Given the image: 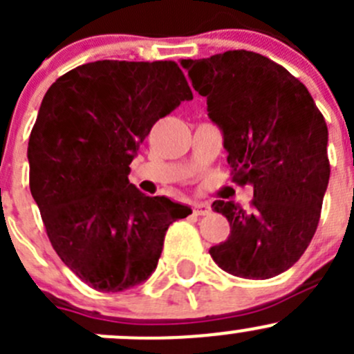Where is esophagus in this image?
Masks as SVG:
<instances>
[{"label":"esophagus","mask_w":354,"mask_h":354,"mask_svg":"<svg viewBox=\"0 0 354 354\" xmlns=\"http://www.w3.org/2000/svg\"><path fill=\"white\" fill-rule=\"evenodd\" d=\"M212 212V207L205 202H197L194 203V214L195 216H209Z\"/></svg>","instance_id":"34e87169"}]
</instances>
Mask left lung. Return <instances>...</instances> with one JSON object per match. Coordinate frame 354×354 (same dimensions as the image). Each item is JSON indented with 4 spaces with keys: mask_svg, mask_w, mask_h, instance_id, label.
I'll return each instance as SVG.
<instances>
[{
    "mask_svg": "<svg viewBox=\"0 0 354 354\" xmlns=\"http://www.w3.org/2000/svg\"><path fill=\"white\" fill-rule=\"evenodd\" d=\"M223 133L233 180L252 185V210L216 200L231 234L209 250L226 272L269 279L312 241L329 185L326 120L305 85L272 59L236 49L181 59Z\"/></svg>",
    "mask_w": 354,
    "mask_h": 354,
    "instance_id": "left-lung-1",
    "label": "left lung"
}]
</instances>
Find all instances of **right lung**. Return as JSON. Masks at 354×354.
<instances>
[{
  "label": "right lung",
  "instance_id": "obj_1",
  "mask_svg": "<svg viewBox=\"0 0 354 354\" xmlns=\"http://www.w3.org/2000/svg\"><path fill=\"white\" fill-rule=\"evenodd\" d=\"M192 99L174 62L87 63L46 92L28 138L30 194L53 248L91 288L147 281L169 224L192 214L128 181L156 121Z\"/></svg>",
  "mask_w": 354,
  "mask_h": 354
}]
</instances>
